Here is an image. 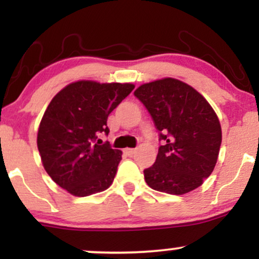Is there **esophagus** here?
I'll return each mask as SVG.
<instances>
[{
    "label": "esophagus",
    "mask_w": 259,
    "mask_h": 259,
    "mask_svg": "<svg viewBox=\"0 0 259 259\" xmlns=\"http://www.w3.org/2000/svg\"><path fill=\"white\" fill-rule=\"evenodd\" d=\"M125 153L127 156H134L136 153V150L135 148H125Z\"/></svg>",
    "instance_id": "1"
}]
</instances>
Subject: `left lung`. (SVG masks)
Segmentation results:
<instances>
[{"mask_svg":"<svg viewBox=\"0 0 259 259\" xmlns=\"http://www.w3.org/2000/svg\"><path fill=\"white\" fill-rule=\"evenodd\" d=\"M152 115L164 145L156 162L145 169L151 189L184 195L212 174L222 144L218 115L192 86L174 78L140 85L134 92Z\"/></svg>","mask_w":259,"mask_h":259,"instance_id":"left-lung-1","label":"left lung"}]
</instances>
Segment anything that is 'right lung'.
<instances>
[{"mask_svg":"<svg viewBox=\"0 0 259 259\" xmlns=\"http://www.w3.org/2000/svg\"><path fill=\"white\" fill-rule=\"evenodd\" d=\"M135 85L78 80L56 95L37 130V148L45 170L70 195L85 197L112 185L121 151L96 142L109 133L107 118Z\"/></svg>","mask_w":259,"mask_h":259,"instance_id":"1","label":"right lung"}]
</instances>
